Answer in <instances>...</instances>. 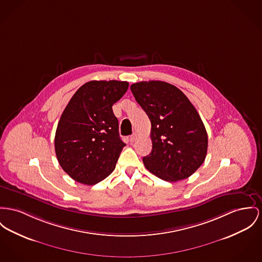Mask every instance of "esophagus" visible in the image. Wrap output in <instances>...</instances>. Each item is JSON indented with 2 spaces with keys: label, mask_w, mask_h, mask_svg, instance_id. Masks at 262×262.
<instances>
[{
  "label": "esophagus",
  "mask_w": 262,
  "mask_h": 262,
  "mask_svg": "<svg viewBox=\"0 0 262 262\" xmlns=\"http://www.w3.org/2000/svg\"><path fill=\"white\" fill-rule=\"evenodd\" d=\"M136 139H137V134H135V133H134V134H132V135L130 136V138H129L131 143H133V142H134Z\"/></svg>",
  "instance_id": "34e87169"
}]
</instances>
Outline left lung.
I'll list each match as a JSON object with an SVG mask.
<instances>
[{
    "instance_id": "obj_1",
    "label": "left lung",
    "mask_w": 262,
    "mask_h": 262,
    "mask_svg": "<svg viewBox=\"0 0 262 262\" xmlns=\"http://www.w3.org/2000/svg\"><path fill=\"white\" fill-rule=\"evenodd\" d=\"M130 88L151 121L152 152L143 158L145 167L167 182L192 176L208 151L207 130L196 109L179 88L164 81H141Z\"/></svg>"
}]
</instances>
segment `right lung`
Returning <instances> with one entry per match:
<instances>
[{
	"mask_svg": "<svg viewBox=\"0 0 262 262\" xmlns=\"http://www.w3.org/2000/svg\"><path fill=\"white\" fill-rule=\"evenodd\" d=\"M129 83L92 80L74 93L57 124L54 149L60 167L74 181L92 186L111 174L126 144L112 106Z\"/></svg>",
	"mask_w": 262,
	"mask_h": 262,
	"instance_id": "1",
	"label": "right lung"
}]
</instances>
